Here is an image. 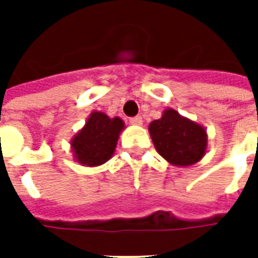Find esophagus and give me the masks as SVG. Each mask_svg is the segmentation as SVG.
Masks as SVG:
<instances>
[{
    "label": "esophagus",
    "instance_id": "obj_1",
    "mask_svg": "<svg viewBox=\"0 0 258 258\" xmlns=\"http://www.w3.org/2000/svg\"><path fill=\"white\" fill-rule=\"evenodd\" d=\"M130 123L134 124V125H141L142 124V117L141 116H135V117L130 118Z\"/></svg>",
    "mask_w": 258,
    "mask_h": 258
}]
</instances>
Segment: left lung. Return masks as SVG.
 <instances>
[{"label": "left lung", "mask_w": 258, "mask_h": 258, "mask_svg": "<svg viewBox=\"0 0 258 258\" xmlns=\"http://www.w3.org/2000/svg\"><path fill=\"white\" fill-rule=\"evenodd\" d=\"M149 133L159 155L174 166H190L205 156V128L173 109L164 110L162 118L153 120L149 124Z\"/></svg>", "instance_id": "obj_1"}]
</instances>
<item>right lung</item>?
Returning <instances> with one entry per match:
<instances>
[{"mask_svg":"<svg viewBox=\"0 0 258 258\" xmlns=\"http://www.w3.org/2000/svg\"><path fill=\"white\" fill-rule=\"evenodd\" d=\"M124 128L121 118H109L105 113L94 112L84 128L72 140L76 160L84 166H99L112 157L118 134Z\"/></svg>","mask_w":258,"mask_h":258,"instance_id":"right-lung-1","label":"right lung"}]
</instances>
